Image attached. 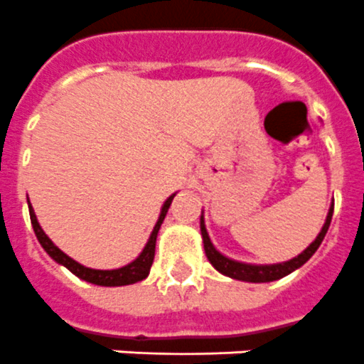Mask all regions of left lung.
I'll return each mask as SVG.
<instances>
[{
    "label": "left lung",
    "mask_w": 364,
    "mask_h": 364,
    "mask_svg": "<svg viewBox=\"0 0 364 364\" xmlns=\"http://www.w3.org/2000/svg\"><path fill=\"white\" fill-rule=\"evenodd\" d=\"M333 215V202L328 210L326 220H324L323 228H321L319 235L315 237L314 242L304 250L302 253H299L294 259L286 260V262H277V264H250V262H240V260L230 259V257L222 255L217 247L213 246L210 239V233L205 230V222H204V211L200 215V233H202V242H204V252L208 260H210L213 268L217 269L218 273L226 275V277L237 279V281L244 282H272L279 281V279L290 275L291 272H295L297 268H301L304 262L310 260V257L317 252V247L323 242L324 235H326L328 228H330V222H332Z\"/></svg>",
    "instance_id": "obj_1"
}]
</instances>
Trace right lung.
I'll return each mask as SVG.
<instances>
[{"label":"right lung","instance_id":"add662e5","mask_svg":"<svg viewBox=\"0 0 364 364\" xmlns=\"http://www.w3.org/2000/svg\"><path fill=\"white\" fill-rule=\"evenodd\" d=\"M175 195L176 193L169 195V197L166 198V202L162 204L159 220H156V224H154L153 231H151L149 239H147L142 253H140V255H138L133 262H129V264H125V266H122V268H117V269H92V268H87V266L80 264V262H76L74 259H70V257L65 255V253H63L62 250H60V247H58L56 244H54L53 240L47 237V235H45V231L41 230L40 222H38V218H36V213H34V210H32L31 202H28V213H31V222H32V228H34V233H36L38 242L41 244V247H43L45 252H47V255H49L50 259L56 260L58 264L65 266V268L69 269V272H73L76 277L82 279V281H85V282H91V284L127 286V284H134V282H138V281H144V279L149 275L151 264H153V259H154L156 235H159L160 226H162L164 218H166L167 210H169V205H171Z\"/></svg>","mask_w":364,"mask_h":364}]
</instances>
